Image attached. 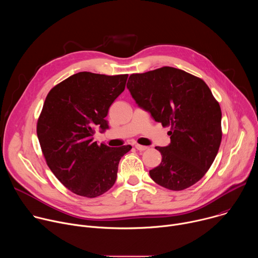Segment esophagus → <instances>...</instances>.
Wrapping results in <instances>:
<instances>
[{
  "mask_svg": "<svg viewBox=\"0 0 258 258\" xmlns=\"http://www.w3.org/2000/svg\"><path fill=\"white\" fill-rule=\"evenodd\" d=\"M135 147H136V149L139 150V151H145V150H148L149 149V147L142 146V145H139V144H137Z\"/></svg>",
  "mask_w": 258,
  "mask_h": 258,
  "instance_id": "esophagus-1",
  "label": "esophagus"
}]
</instances>
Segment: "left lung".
<instances>
[{
    "instance_id": "left-lung-1",
    "label": "left lung",
    "mask_w": 258,
    "mask_h": 258,
    "mask_svg": "<svg viewBox=\"0 0 258 258\" xmlns=\"http://www.w3.org/2000/svg\"><path fill=\"white\" fill-rule=\"evenodd\" d=\"M132 97L153 119L170 126V144L155 147L161 163L149 171L158 185L185 190L207 172L222 142V110L208 86L190 73L164 66L132 75Z\"/></svg>"
}]
</instances>
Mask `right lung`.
Segmentation results:
<instances>
[{"instance_id": "obj_1", "label": "right lung", "mask_w": 258, "mask_h": 258, "mask_svg": "<svg viewBox=\"0 0 258 258\" xmlns=\"http://www.w3.org/2000/svg\"><path fill=\"white\" fill-rule=\"evenodd\" d=\"M127 77L79 72L55 86L45 100L36 125L41 148L55 176L77 195L95 198L112 188L119 160L132 149L93 141L96 128H109L105 117Z\"/></svg>"}]
</instances>
